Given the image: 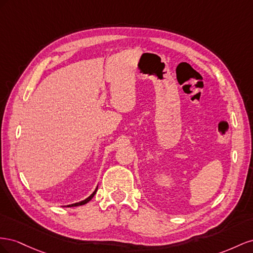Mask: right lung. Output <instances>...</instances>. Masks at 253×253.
Instances as JSON below:
<instances>
[{"mask_svg": "<svg viewBox=\"0 0 253 253\" xmlns=\"http://www.w3.org/2000/svg\"><path fill=\"white\" fill-rule=\"evenodd\" d=\"M96 192H97V186H96V189L94 190V192H93L89 197H86L84 200H82V201H79V203H75V204H72V205H68V206H66V207H77V206H83V205H85L86 203H89V201L93 198V196H94V195L96 194Z\"/></svg>", "mask_w": 253, "mask_h": 253, "instance_id": "right-lung-1", "label": "right lung"}]
</instances>
